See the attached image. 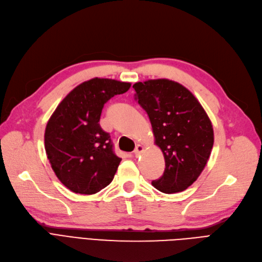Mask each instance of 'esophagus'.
<instances>
[{
	"mask_svg": "<svg viewBox=\"0 0 262 262\" xmlns=\"http://www.w3.org/2000/svg\"><path fill=\"white\" fill-rule=\"evenodd\" d=\"M142 151H143V147L141 146V144H137L136 148H135V150H134V154H135V157H138L139 154H140Z\"/></svg>",
	"mask_w": 262,
	"mask_h": 262,
	"instance_id": "34e87169",
	"label": "esophagus"
}]
</instances>
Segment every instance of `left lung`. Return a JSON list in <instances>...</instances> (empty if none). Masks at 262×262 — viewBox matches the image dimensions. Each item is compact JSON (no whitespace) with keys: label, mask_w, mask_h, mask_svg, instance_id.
Here are the masks:
<instances>
[{"label":"left lung","mask_w":262,"mask_h":262,"mask_svg":"<svg viewBox=\"0 0 262 262\" xmlns=\"http://www.w3.org/2000/svg\"><path fill=\"white\" fill-rule=\"evenodd\" d=\"M133 89L165 160L162 177L152 186L167 194L188 189L204 169L214 144L207 113L194 95L175 81L148 80Z\"/></svg>","instance_id":"left-lung-1"}]
</instances>
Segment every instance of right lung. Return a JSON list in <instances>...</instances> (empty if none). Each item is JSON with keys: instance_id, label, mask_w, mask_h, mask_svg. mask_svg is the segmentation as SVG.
<instances>
[{"instance_id": "1", "label": "right lung", "mask_w": 262, "mask_h": 262, "mask_svg": "<svg viewBox=\"0 0 262 262\" xmlns=\"http://www.w3.org/2000/svg\"><path fill=\"white\" fill-rule=\"evenodd\" d=\"M130 83L95 77L76 86L48 120L45 151L53 170L74 193L94 194L113 180L122 159L99 124L104 103L129 90Z\"/></svg>"}]
</instances>
